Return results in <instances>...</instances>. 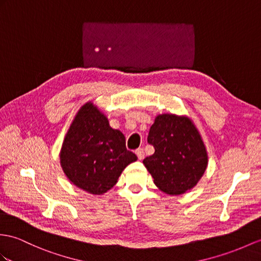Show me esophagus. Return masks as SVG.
Segmentation results:
<instances>
[{"label": "esophagus", "instance_id": "obj_1", "mask_svg": "<svg viewBox=\"0 0 261 261\" xmlns=\"http://www.w3.org/2000/svg\"><path fill=\"white\" fill-rule=\"evenodd\" d=\"M136 155H137V157H138V160L139 161H143L144 160V157H145V151H144V149L143 148H138V149H136Z\"/></svg>", "mask_w": 261, "mask_h": 261}]
</instances>
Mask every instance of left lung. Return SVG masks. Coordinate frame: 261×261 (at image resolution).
Segmentation results:
<instances>
[{
    "mask_svg": "<svg viewBox=\"0 0 261 261\" xmlns=\"http://www.w3.org/2000/svg\"><path fill=\"white\" fill-rule=\"evenodd\" d=\"M147 141L155 152L143 163L162 192L177 196L197 185L207 168L208 154L192 119L160 114L150 126Z\"/></svg>",
    "mask_w": 261,
    "mask_h": 261,
    "instance_id": "left-lung-1",
    "label": "left lung"
}]
</instances>
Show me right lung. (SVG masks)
<instances>
[{
    "instance_id": "1",
    "label": "right lung",
    "mask_w": 261,
    "mask_h": 261,
    "mask_svg": "<svg viewBox=\"0 0 261 261\" xmlns=\"http://www.w3.org/2000/svg\"><path fill=\"white\" fill-rule=\"evenodd\" d=\"M137 161L126 149L125 136L110 126L109 118L93 101L76 114L60 151L63 171L76 187L92 195L105 194L118 177Z\"/></svg>"
}]
</instances>
